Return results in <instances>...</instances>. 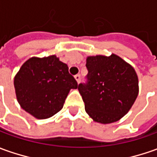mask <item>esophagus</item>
<instances>
[{"label": "esophagus", "mask_w": 157, "mask_h": 157, "mask_svg": "<svg viewBox=\"0 0 157 157\" xmlns=\"http://www.w3.org/2000/svg\"><path fill=\"white\" fill-rule=\"evenodd\" d=\"M75 78L76 82L78 83L81 82V75H75Z\"/></svg>", "instance_id": "obj_1"}]
</instances>
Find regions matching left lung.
<instances>
[{
    "mask_svg": "<svg viewBox=\"0 0 157 157\" xmlns=\"http://www.w3.org/2000/svg\"><path fill=\"white\" fill-rule=\"evenodd\" d=\"M87 82L78 90L85 110L94 121L116 122L128 113L138 94L135 70L117 55L87 58Z\"/></svg>",
    "mask_w": 157,
    "mask_h": 157,
    "instance_id": "left-lung-1",
    "label": "left lung"
}]
</instances>
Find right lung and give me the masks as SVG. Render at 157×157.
<instances>
[{
    "label": "right lung",
    "instance_id": "add662e5",
    "mask_svg": "<svg viewBox=\"0 0 157 157\" xmlns=\"http://www.w3.org/2000/svg\"><path fill=\"white\" fill-rule=\"evenodd\" d=\"M16 97L20 106L39 119L58 113L71 88L77 82L69 67L56 56L32 57L21 66L14 77Z\"/></svg>",
    "mask_w": 157,
    "mask_h": 157
}]
</instances>
